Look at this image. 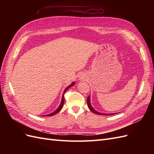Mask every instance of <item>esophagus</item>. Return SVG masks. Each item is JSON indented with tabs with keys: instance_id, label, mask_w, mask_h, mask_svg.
Returning <instances> with one entry per match:
<instances>
[{
	"instance_id": "34e87169",
	"label": "esophagus",
	"mask_w": 154,
	"mask_h": 154,
	"mask_svg": "<svg viewBox=\"0 0 154 154\" xmlns=\"http://www.w3.org/2000/svg\"><path fill=\"white\" fill-rule=\"evenodd\" d=\"M81 78V79H83V78Z\"/></svg>"
}]
</instances>
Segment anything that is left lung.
Instances as JSON below:
<instances>
[{
    "label": "left lung",
    "instance_id": "left-lung-1",
    "mask_svg": "<svg viewBox=\"0 0 154 154\" xmlns=\"http://www.w3.org/2000/svg\"><path fill=\"white\" fill-rule=\"evenodd\" d=\"M87 105H88V109H89L92 112H94L96 114H98V115H104V116H110V115H114L116 114V113H111V114H105V113H101V112H99L96 111V110H94V109L93 108L92 106L91 105V97H90V96H88V97H87Z\"/></svg>",
    "mask_w": 154,
    "mask_h": 154
}]
</instances>
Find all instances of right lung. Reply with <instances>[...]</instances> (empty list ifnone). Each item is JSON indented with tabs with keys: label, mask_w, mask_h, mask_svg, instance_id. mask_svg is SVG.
Listing matches in <instances>:
<instances>
[{
	"label": "right lung",
	"mask_w": 154,
	"mask_h": 154,
	"mask_svg": "<svg viewBox=\"0 0 154 154\" xmlns=\"http://www.w3.org/2000/svg\"><path fill=\"white\" fill-rule=\"evenodd\" d=\"M74 84H75V82H73L71 85H69L68 87H67L66 88H65V90H64V91H63V94H62V100H61V103H60V105H59V106L58 107V108L56 109L54 112H53L52 113H51V114H48V115H45V116H53V115H54V114H57L58 112L61 110L62 109V107H63V104H64V102H65V99H64V96H63V95H64V93L66 92L69 88H70V87H72L73 85H74Z\"/></svg>",
	"instance_id": "obj_1"
}]
</instances>
